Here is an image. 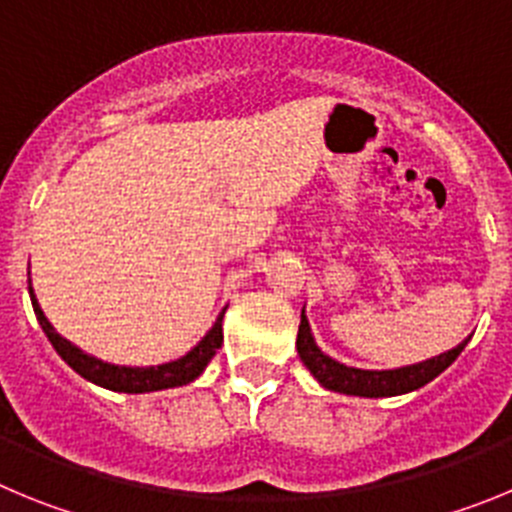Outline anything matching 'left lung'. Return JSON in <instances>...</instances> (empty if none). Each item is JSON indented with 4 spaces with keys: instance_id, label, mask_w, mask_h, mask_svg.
Segmentation results:
<instances>
[{
    "instance_id": "1",
    "label": "left lung",
    "mask_w": 512,
    "mask_h": 512,
    "mask_svg": "<svg viewBox=\"0 0 512 512\" xmlns=\"http://www.w3.org/2000/svg\"><path fill=\"white\" fill-rule=\"evenodd\" d=\"M467 343L469 338H464L459 346L451 348V351H443V354L433 356V359L418 361V364L410 366H397V369H382L379 372V369L346 366L333 359V356L323 354L318 343H315V336H312L310 323H307L305 307H302L300 330H297V354H300L302 364L310 369L312 377L318 379L325 390L354 397H395L420 390L423 384L433 382L443 369H449Z\"/></svg>"
}]
</instances>
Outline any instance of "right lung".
Listing matches in <instances>:
<instances>
[{"mask_svg": "<svg viewBox=\"0 0 512 512\" xmlns=\"http://www.w3.org/2000/svg\"><path fill=\"white\" fill-rule=\"evenodd\" d=\"M27 289H30V302H33L35 318H38L40 328L48 336L51 346L56 348V354L61 356L66 364L74 369L79 377H84L87 382L99 384L104 390L112 392H128V395H143V392H158V390H171V387H184V384L194 382L205 372V366L210 364L212 356L217 354V348L223 343V312L217 315V320L212 323V328L207 330L205 338H202L192 351H187L179 359L169 361V364H158V366H120L110 364V361H102L97 356L81 351L79 346L63 338L56 328L51 325V320L45 318V312L40 310L38 297H35L33 282H27Z\"/></svg>", "mask_w": 512, "mask_h": 512, "instance_id": "obj_1", "label": "right lung"}]
</instances>
